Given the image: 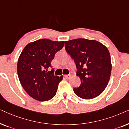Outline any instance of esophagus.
<instances>
[{
  "label": "esophagus",
  "instance_id": "1",
  "mask_svg": "<svg viewBox=\"0 0 129 129\" xmlns=\"http://www.w3.org/2000/svg\"><path fill=\"white\" fill-rule=\"evenodd\" d=\"M64 77L67 79H70L71 77V75H64Z\"/></svg>",
  "mask_w": 129,
  "mask_h": 129
}]
</instances>
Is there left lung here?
Wrapping results in <instances>:
<instances>
[{
    "label": "left lung",
    "mask_w": 129,
    "mask_h": 129,
    "mask_svg": "<svg viewBox=\"0 0 129 129\" xmlns=\"http://www.w3.org/2000/svg\"><path fill=\"white\" fill-rule=\"evenodd\" d=\"M65 49L76 65V75L81 84L74 92L83 99H91L101 94L110 80L112 62L109 50L94 40L76 39L66 41Z\"/></svg>",
    "instance_id": "8db88e82"
}]
</instances>
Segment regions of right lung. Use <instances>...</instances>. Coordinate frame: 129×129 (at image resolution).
Here are the masks:
<instances>
[{
	"label": "right lung",
	"instance_id": "1",
	"mask_svg": "<svg viewBox=\"0 0 129 129\" xmlns=\"http://www.w3.org/2000/svg\"><path fill=\"white\" fill-rule=\"evenodd\" d=\"M64 41L42 39L26 46L19 56L17 69L19 79L26 92L39 101H47L56 94L60 77L49 71L56 53L64 46Z\"/></svg>",
	"mask_w": 129,
	"mask_h": 129
}]
</instances>
